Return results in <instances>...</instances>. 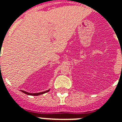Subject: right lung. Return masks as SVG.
I'll use <instances>...</instances> for the list:
<instances>
[{
	"mask_svg": "<svg viewBox=\"0 0 122 122\" xmlns=\"http://www.w3.org/2000/svg\"><path fill=\"white\" fill-rule=\"evenodd\" d=\"M23 93H24L25 94L27 95H41V94H43V93H45L46 92H48L50 91V90H48V91H45V92H40V93H28L27 92H25V91H23V90H21Z\"/></svg>",
	"mask_w": 122,
	"mask_h": 122,
	"instance_id": "right-lung-1",
	"label": "right lung"
}]
</instances>
